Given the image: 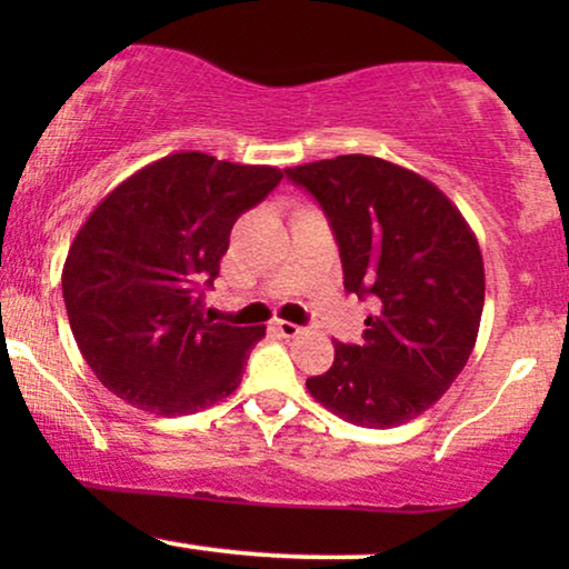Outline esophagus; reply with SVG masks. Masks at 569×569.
<instances>
[{
    "label": "esophagus",
    "mask_w": 569,
    "mask_h": 569,
    "mask_svg": "<svg viewBox=\"0 0 569 569\" xmlns=\"http://www.w3.org/2000/svg\"><path fill=\"white\" fill-rule=\"evenodd\" d=\"M272 326H276V331H278L280 337H297V335H302V326H297V323H291V321H276Z\"/></svg>",
    "instance_id": "esophagus-1"
}]
</instances>
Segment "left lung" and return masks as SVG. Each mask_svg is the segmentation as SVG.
<instances>
[{
	"instance_id": "obj_1",
	"label": "left lung",
	"mask_w": 569,
	"mask_h": 569,
	"mask_svg": "<svg viewBox=\"0 0 569 569\" xmlns=\"http://www.w3.org/2000/svg\"><path fill=\"white\" fill-rule=\"evenodd\" d=\"M286 176L323 208L345 289L380 305L363 342H335V363L307 390L352 426H403L433 407L471 358L485 310L476 234L439 187L382 158L342 154Z\"/></svg>"
}]
</instances>
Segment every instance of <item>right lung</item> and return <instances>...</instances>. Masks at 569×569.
Segmentation results:
<instances>
[{
	"instance_id": "1",
	"label": "right lung",
	"mask_w": 569,
	"mask_h": 569,
	"mask_svg": "<svg viewBox=\"0 0 569 569\" xmlns=\"http://www.w3.org/2000/svg\"><path fill=\"white\" fill-rule=\"evenodd\" d=\"M283 179L176 152L136 171L96 206L63 264V302L82 358L130 407L192 415L232 393L264 326L202 318L240 213Z\"/></svg>"
}]
</instances>
